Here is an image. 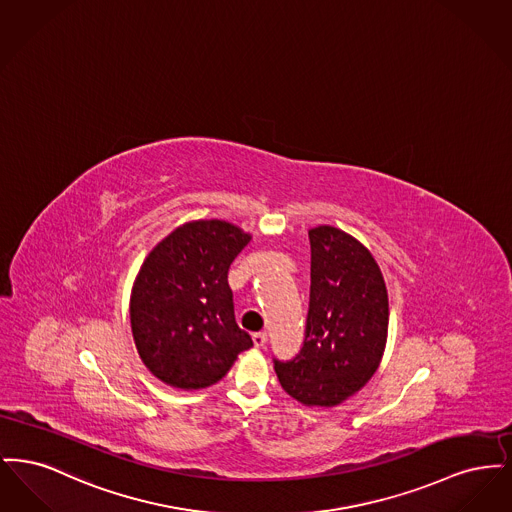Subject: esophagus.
<instances>
[{
    "label": "esophagus",
    "instance_id": "esophagus-1",
    "mask_svg": "<svg viewBox=\"0 0 512 512\" xmlns=\"http://www.w3.org/2000/svg\"><path fill=\"white\" fill-rule=\"evenodd\" d=\"M253 343H255V347H263L267 343V334L265 332H255L253 334Z\"/></svg>",
    "mask_w": 512,
    "mask_h": 512
}]
</instances>
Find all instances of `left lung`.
I'll use <instances>...</instances> for the list:
<instances>
[{"instance_id": "1", "label": "left lung", "mask_w": 512, "mask_h": 512, "mask_svg": "<svg viewBox=\"0 0 512 512\" xmlns=\"http://www.w3.org/2000/svg\"><path fill=\"white\" fill-rule=\"evenodd\" d=\"M311 299L305 340L288 363L274 361L284 391L305 407H336L378 370L390 305L382 270L351 234L322 224L309 230Z\"/></svg>"}]
</instances>
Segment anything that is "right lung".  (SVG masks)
I'll list each match as a JSON object with an SVG mask.
<instances>
[{
	"instance_id": "right-lung-1",
	"label": "right lung",
	"mask_w": 512,
	"mask_h": 512,
	"mask_svg": "<svg viewBox=\"0 0 512 512\" xmlns=\"http://www.w3.org/2000/svg\"><path fill=\"white\" fill-rule=\"evenodd\" d=\"M249 242L232 222L192 220L149 251L130 293V326L140 359L167 386L209 388L253 345L228 286Z\"/></svg>"
}]
</instances>
